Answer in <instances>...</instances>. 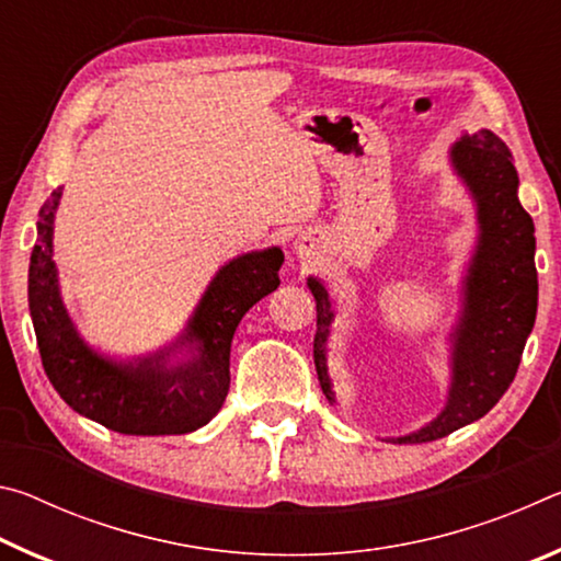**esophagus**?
Listing matches in <instances>:
<instances>
[{
    "label": "esophagus",
    "instance_id": "obj_1",
    "mask_svg": "<svg viewBox=\"0 0 561 561\" xmlns=\"http://www.w3.org/2000/svg\"><path fill=\"white\" fill-rule=\"evenodd\" d=\"M297 250H299V254H301V257H309V254H311V244H309V242H304V240H299V244H297Z\"/></svg>",
    "mask_w": 561,
    "mask_h": 561
}]
</instances>
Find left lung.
I'll use <instances>...</instances> for the list:
<instances>
[{"label": "left lung", "mask_w": 561, "mask_h": 561, "mask_svg": "<svg viewBox=\"0 0 561 561\" xmlns=\"http://www.w3.org/2000/svg\"><path fill=\"white\" fill-rule=\"evenodd\" d=\"M453 163L478 201L480 244L465 282V311L455 331L453 386L445 411L423 431L396 443H428L450 435L495 405L515 381L522 351L537 317L535 222L517 201V170L510 148L492 130L462 136L453 146ZM314 364L331 403L327 376V336L331 301L317 279Z\"/></svg>", "instance_id": "obj_1"}]
</instances>
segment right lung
I'll use <instances>...</instances> for the list:
<instances>
[{
    "label": "right lung",
    "mask_w": 561,
    "mask_h": 561,
    "mask_svg": "<svg viewBox=\"0 0 561 561\" xmlns=\"http://www.w3.org/2000/svg\"><path fill=\"white\" fill-rule=\"evenodd\" d=\"M61 187L42 205L30 264V309L44 371L76 413L123 435H183L210 423L230 391V346L242 317L279 287L277 247L232 260L217 272L193 321L173 346L138 364H113L83 344L66 314L51 260L54 213ZM180 343L185 365L167 366Z\"/></svg>",
    "instance_id": "1"
}]
</instances>
